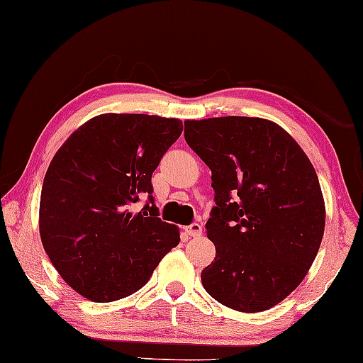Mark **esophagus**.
Segmentation results:
<instances>
[{"instance_id": "1", "label": "esophagus", "mask_w": 363, "mask_h": 363, "mask_svg": "<svg viewBox=\"0 0 363 363\" xmlns=\"http://www.w3.org/2000/svg\"><path fill=\"white\" fill-rule=\"evenodd\" d=\"M201 225L200 223H191L188 225V227H185V232L186 235H190V237H200L201 235Z\"/></svg>"}]
</instances>
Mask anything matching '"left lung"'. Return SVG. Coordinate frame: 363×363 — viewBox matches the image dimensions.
<instances>
[{
    "mask_svg": "<svg viewBox=\"0 0 363 363\" xmlns=\"http://www.w3.org/2000/svg\"><path fill=\"white\" fill-rule=\"evenodd\" d=\"M185 140L211 170L215 190L205 227L216 255L201 284L238 312L275 307L302 284L322 243L325 201L313 164L263 118L188 120Z\"/></svg>",
    "mask_w": 363,
    "mask_h": 363,
    "instance_id": "8db88e82",
    "label": "left lung"
}]
</instances>
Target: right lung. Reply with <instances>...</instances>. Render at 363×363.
Returning <instances> with one entry per match:
<instances>
[{
    "label": "right lung",
    "instance_id": "add662e5",
    "mask_svg": "<svg viewBox=\"0 0 363 363\" xmlns=\"http://www.w3.org/2000/svg\"><path fill=\"white\" fill-rule=\"evenodd\" d=\"M177 118L105 113L61 145L46 172L40 237L56 272L93 302L138 291L180 242L177 225L162 222L152 175L182 135ZM149 203L138 214L129 205Z\"/></svg>",
    "mask_w": 363,
    "mask_h": 363
}]
</instances>
